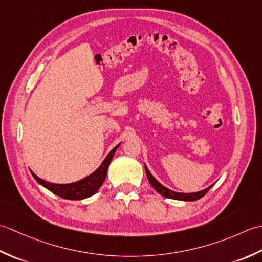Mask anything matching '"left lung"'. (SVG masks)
<instances>
[{"label": "left lung", "mask_w": 262, "mask_h": 262, "mask_svg": "<svg viewBox=\"0 0 262 262\" xmlns=\"http://www.w3.org/2000/svg\"><path fill=\"white\" fill-rule=\"evenodd\" d=\"M145 169H146V174H147L149 183L151 184L152 188L156 190L159 194L166 196V198H169V199L183 200V201H195V200L202 198V196H204L207 193V192L209 191L211 186L213 185V184H211L210 186H208V188H206L204 190L198 191V192H192V193H182V192H175V191L167 189L166 186H164V185L159 183L158 181L151 175V173L149 172V169L146 166V164H145Z\"/></svg>", "instance_id": "left-lung-1"}]
</instances>
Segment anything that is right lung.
<instances>
[{"label": "right lung", "instance_id": "1", "mask_svg": "<svg viewBox=\"0 0 262 262\" xmlns=\"http://www.w3.org/2000/svg\"><path fill=\"white\" fill-rule=\"evenodd\" d=\"M121 143H119L116 147H114L110 154L106 156V158L100 164V166L95 170L94 173L86 176V178L77 181V182L73 183H68V184H56V183H51L47 182V181L38 178L33 170H30L31 174H33L34 179L38 182L40 185L44 186L47 190H50L53 193L61 196L63 199H69V200H82L89 198V196L94 195L98 189L104 183L106 179V174H107V169L110 166V163L113 158L116 149L120 147Z\"/></svg>", "mask_w": 262, "mask_h": 262}]
</instances>
